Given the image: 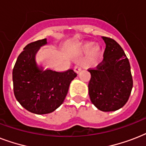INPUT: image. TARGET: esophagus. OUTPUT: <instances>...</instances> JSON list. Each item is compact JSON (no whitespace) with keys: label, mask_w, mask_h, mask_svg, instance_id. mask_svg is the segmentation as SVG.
I'll list each match as a JSON object with an SVG mask.
<instances>
[{"label":"esophagus","mask_w":146,"mask_h":146,"mask_svg":"<svg viewBox=\"0 0 146 146\" xmlns=\"http://www.w3.org/2000/svg\"><path fill=\"white\" fill-rule=\"evenodd\" d=\"M74 70H75L76 73H79L80 71L82 70V67L80 66H79V65H77V66H76L75 67H74Z\"/></svg>","instance_id":"esophagus-1"}]
</instances>
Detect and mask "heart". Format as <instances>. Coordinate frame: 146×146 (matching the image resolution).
I'll use <instances>...</instances> for the list:
<instances>
[{
	"label": "heart",
	"instance_id": "b5f03b06",
	"mask_svg": "<svg viewBox=\"0 0 146 146\" xmlns=\"http://www.w3.org/2000/svg\"><path fill=\"white\" fill-rule=\"evenodd\" d=\"M90 46V43H86L82 45V48L83 49H88ZM100 52V48L98 46H94L90 50L89 53V57L91 60H93L97 57Z\"/></svg>",
	"mask_w": 146,
	"mask_h": 146
}]
</instances>
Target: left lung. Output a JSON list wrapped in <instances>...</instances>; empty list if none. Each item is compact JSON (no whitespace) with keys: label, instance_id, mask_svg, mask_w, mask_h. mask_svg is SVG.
Returning <instances> with one entry per match:
<instances>
[{"label":"left lung","instance_id":"1","mask_svg":"<svg viewBox=\"0 0 146 146\" xmlns=\"http://www.w3.org/2000/svg\"><path fill=\"white\" fill-rule=\"evenodd\" d=\"M106 48L104 58L91 73L89 95L92 103L102 111H114L121 108L129 99L133 89L130 65L120 45L113 39L102 37Z\"/></svg>","mask_w":146,"mask_h":146}]
</instances>
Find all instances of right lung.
Segmentation results:
<instances>
[{"label":"right lung","instance_id":"obj_1","mask_svg":"<svg viewBox=\"0 0 146 146\" xmlns=\"http://www.w3.org/2000/svg\"><path fill=\"white\" fill-rule=\"evenodd\" d=\"M45 44L46 38L27 44L13 69L15 97L24 108L37 114L51 113L59 108L67 95L71 81L77 76L72 69L57 72L38 67L35 54Z\"/></svg>","mask_w":146,"mask_h":146}]
</instances>
